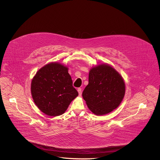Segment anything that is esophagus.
Returning a JSON list of instances; mask_svg holds the SVG:
<instances>
[{
    "instance_id": "obj_1",
    "label": "esophagus",
    "mask_w": 160,
    "mask_h": 160,
    "mask_svg": "<svg viewBox=\"0 0 160 160\" xmlns=\"http://www.w3.org/2000/svg\"><path fill=\"white\" fill-rule=\"evenodd\" d=\"M77 91L78 92L79 95H80V96H81V95H82V89H81V88H78Z\"/></svg>"
}]
</instances>
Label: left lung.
Masks as SVG:
<instances>
[{
    "label": "left lung",
    "instance_id": "left-lung-1",
    "mask_svg": "<svg viewBox=\"0 0 160 160\" xmlns=\"http://www.w3.org/2000/svg\"><path fill=\"white\" fill-rule=\"evenodd\" d=\"M125 83L122 76L111 65L99 63L92 67L89 83L82 96L93 114H108L117 108L124 98Z\"/></svg>",
    "mask_w": 160,
    "mask_h": 160
}]
</instances>
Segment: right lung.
<instances>
[{
	"instance_id": "add662e5",
	"label": "right lung",
	"mask_w": 160,
	"mask_h": 160,
	"mask_svg": "<svg viewBox=\"0 0 160 160\" xmlns=\"http://www.w3.org/2000/svg\"><path fill=\"white\" fill-rule=\"evenodd\" d=\"M31 95L38 108L50 116L63 114L78 95L67 66L51 62L39 69L31 82Z\"/></svg>"
}]
</instances>
